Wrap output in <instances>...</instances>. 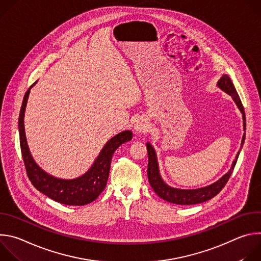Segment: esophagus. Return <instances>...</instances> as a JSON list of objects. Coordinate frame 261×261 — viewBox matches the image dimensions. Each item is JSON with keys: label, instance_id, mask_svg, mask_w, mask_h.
Instances as JSON below:
<instances>
[{"label": "esophagus", "instance_id": "1", "mask_svg": "<svg viewBox=\"0 0 261 261\" xmlns=\"http://www.w3.org/2000/svg\"><path fill=\"white\" fill-rule=\"evenodd\" d=\"M134 129L137 131V132H146L147 129H148V125L147 123L144 121V120H138L136 123H135V126H134Z\"/></svg>", "mask_w": 261, "mask_h": 261}]
</instances>
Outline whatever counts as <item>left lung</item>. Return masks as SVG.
Wrapping results in <instances>:
<instances>
[{"label": "left lung", "mask_w": 261, "mask_h": 261, "mask_svg": "<svg viewBox=\"0 0 261 261\" xmlns=\"http://www.w3.org/2000/svg\"><path fill=\"white\" fill-rule=\"evenodd\" d=\"M218 87L224 91L225 93H227L228 95H230L232 97V99L234 100V102L237 103L239 109L242 111L243 114V121H244V130H246V117H245V110H244V106L242 104V101L240 99V96L231 82V80L229 79V76L227 75H223L219 82H218ZM245 136L246 134L244 133L243 139H242V145L245 141ZM146 148H147V155H148V164H147V177H148V181H150V185L152 186L153 190L155 191V193L161 197L162 199L171 202V203H175V204H181V205H190V204H196V203H201L204 201H207L210 199H212L213 197H215L223 188L225 187V185L227 184L233 168L237 164L240 152L238 153L236 160L232 163V166L230 168V170L225 174L223 175L219 180H217L216 182L207 186V187L204 188H200V189H194V190H181V189H176V188H172L170 186L166 185L160 173H159V168H158V162H157V157H156V153L154 147L150 144L146 143Z\"/></svg>", "instance_id": "8db88e82"}]
</instances>
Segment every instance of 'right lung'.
Returning a JSON list of instances; mask_svg holds the SVG:
<instances>
[{
  "label": "right lung",
  "instance_id": "1",
  "mask_svg": "<svg viewBox=\"0 0 261 261\" xmlns=\"http://www.w3.org/2000/svg\"><path fill=\"white\" fill-rule=\"evenodd\" d=\"M36 83H34L31 88ZM31 88L23 97L18 119L20 150L29 179L37 190L57 202L67 205H85L91 203L106 187L114 153L121 144L132 139V132L127 130L109 139L95 160L93 166L84 175L73 179H62L49 175L36 164L27 144L23 117Z\"/></svg>",
  "mask_w": 261,
  "mask_h": 261
}]
</instances>
